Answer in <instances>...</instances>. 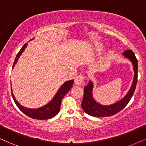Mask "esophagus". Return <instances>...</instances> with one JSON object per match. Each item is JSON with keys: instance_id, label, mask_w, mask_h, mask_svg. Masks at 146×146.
Masks as SVG:
<instances>
[{"instance_id": "34e87169", "label": "esophagus", "mask_w": 146, "mask_h": 146, "mask_svg": "<svg viewBox=\"0 0 146 146\" xmlns=\"http://www.w3.org/2000/svg\"><path fill=\"white\" fill-rule=\"evenodd\" d=\"M84 79V78L83 75H78V76H77V78L75 80V84L81 85L83 83Z\"/></svg>"}]
</instances>
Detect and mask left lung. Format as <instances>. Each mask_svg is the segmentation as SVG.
Listing matches in <instances>:
<instances>
[{
	"label": "left lung",
	"instance_id": "1",
	"mask_svg": "<svg viewBox=\"0 0 146 146\" xmlns=\"http://www.w3.org/2000/svg\"><path fill=\"white\" fill-rule=\"evenodd\" d=\"M124 58L130 60L132 64L134 71V78L130 89L126 95L120 100L110 105L102 104L95 100L93 95L94 83L90 80L88 85L84 89V98L81 106L85 113L93 117H104L115 115L126 106L135 92L137 82V73H138V62L135 54L130 50L125 51L122 54Z\"/></svg>",
	"mask_w": 146,
	"mask_h": 146
}]
</instances>
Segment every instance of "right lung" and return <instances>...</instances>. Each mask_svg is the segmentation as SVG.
Returning <instances> with one entry per match:
<instances>
[{"label":"right lung","mask_w":146,"mask_h":146,"mask_svg":"<svg viewBox=\"0 0 146 146\" xmlns=\"http://www.w3.org/2000/svg\"><path fill=\"white\" fill-rule=\"evenodd\" d=\"M27 44L28 43H26V44L23 45V47L21 48V49L20 50L19 52H18L17 56H16V58H15L12 68H14L15 65L17 64L18 60H19V58L21 57L22 53H23V51L25 50ZM73 82H74L73 80H68V81L65 82L60 87V88L58 89V91H57L55 96L53 97L51 101L48 102L46 104L38 108H29L22 106L21 104L16 100V98H15V96L12 91V88H11V94H12L13 99H14L15 103H16L18 108H19L23 113L25 114L26 115H27L28 117L33 119H36L40 120L48 119H51L53 118V117H54L57 114L59 113L60 109V105H61L62 103V100L64 97L65 96V95H66L72 88L73 84Z\"/></svg>","instance_id":"add662e5"}]
</instances>
